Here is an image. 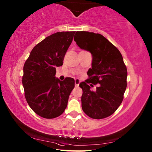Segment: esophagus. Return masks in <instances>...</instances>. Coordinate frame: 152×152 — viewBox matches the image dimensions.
<instances>
[{
    "instance_id": "esophagus-1",
    "label": "esophagus",
    "mask_w": 152,
    "mask_h": 152,
    "mask_svg": "<svg viewBox=\"0 0 152 152\" xmlns=\"http://www.w3.org/2000/svg\"><path fill=\"white\" fill-rule=\"evenodd\" d=\"M80 82V80L79 79H76L75 81H74V83H75V86L78 87L79 86Z\"/></svg>"
}]
</instances>
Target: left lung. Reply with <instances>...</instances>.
Wrapping results in <instances>:
<instances>
[{"instance_id": "1", "label": "left lung", "mask_w": 152, "mask_h": 152, "mask_svg": "<svg viewBox=\"0 0 152 152\" xmlns=\"http://www.w3.org/2000/svg\"><path fill=\"white\" fill-rule=\"evenodd\" d=\"M74 41L92 56L89 78L79 84L83 93L81 101L84 113L93 119H102L114 114L124 98L128 72L118 49L100 34L76 32ZM90 83L100 85L95 92Z\"/></svg>"}]
</instances>
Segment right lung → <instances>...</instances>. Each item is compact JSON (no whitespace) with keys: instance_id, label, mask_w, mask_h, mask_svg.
<instances>
[{"instance_id":"1","label":"right lung","mask_w":152,"mask_h":152,"mask_svg":"<svg viewBox=\"0 0 152 152\" xmlns=\"http://www.w3.org/2000/svg\"><path fill=\"white\" fill-rule=\"evenodd\" d=\"M75 32H56L45 38L30 52L23 68V85L27 103L40 116L52 119L66 108L74 79L56 78Z\"/></svg>"}]
</instances>
